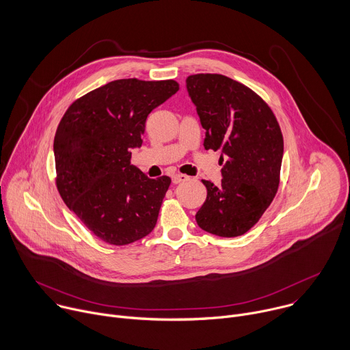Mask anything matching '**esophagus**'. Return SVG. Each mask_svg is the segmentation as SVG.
I'll use <instances>...</instances> for the list:
<instances>
[{"label":"esophagus","instance_id":"obj_1","mask_svg":"<svg viewBox=\"0 0 350 350\" xmlns=\"http://www.w3.org/2000/svg\"><path fill=\"white\" fill-rule=\"evenodd\" d=\"M172 180H173L174 184H180V183H184V181L189 180V177L185 176V174H174V176L172 177Z\"/></svg>","mask_w":350,"mask_h":350}]
</instances>
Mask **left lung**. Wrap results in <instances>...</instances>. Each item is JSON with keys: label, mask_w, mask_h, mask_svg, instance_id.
Instances as JSON below:
<instances>
[{"label": "left lung", "mask_w": 350, "mask_h": 350, "mask_svg": "<svg viewBox=\"0 0 350 350\" xmlns=\"http://www.w3.org/2000/svg\"><path fill=\"white\" fill-rule=\"evenodd\" d=\"M187 91L205 129V149H220L221 185L202 180L206 201L198 226L219 237L251 230L270 206L280 184L284 139L263 99L223 75L188 76Z\"/></svg>", "instance_id": "8db88e82"}]
</instances>
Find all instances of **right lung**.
Instances as JSON below:
<instances>
[{
    "label": "right lung",
    "instance_id": "right-lung-1",
    "mask_svg": "<svg viewBox=\"0 0 350 350\" xmlns=\"http://www.w3.org/2000/svg\"><path fill=\"white\" fill-rule=\"evenodd\" d=\"M178 91L174 80L122 79L76 99L54 139L57 187L66 206L99 239L127 245L151 232L170 177L130 163L148 115Z\"/></svg>",
    "mask_w": 350,
    "mask_h": 350
}]
</instances>
